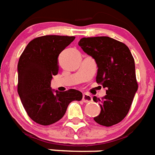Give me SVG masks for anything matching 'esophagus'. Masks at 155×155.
<instances>
[{"label": "esophagus", "mask_w": 155, "mask_h": 155, "mask_svg": "<svg viewBox=\"0 0 155 155\" xmlns=\"http://www.w3.org/2000/svg\"><path fill=\"white\" fill-rule=\"evenodd\" d=\"M92 97L89 94L84 93L83 94V102H85V103H89V102H92Z\"/></svg>", "instance_id": "esophagus-1"}]
</instances>
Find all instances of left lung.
I'll return each mask as SVG.
<instances>
[{"mask_svg": "<svg viewBox=\"0 0 155 155\" xmlns=\"http://www.w3.org/2000/svg\"><path fill=\"white\" fill-rule=\"evenodd\" d=\"M79 45L95 60L96 82L106 88L99 102L101 112L94 117L97 124L110 127L118 124L128 114L138 90L135 61L125 44L106 36L83 38Z\"/></svg>", "mask_w": 155, "mask_h": 155, "instance_id": "1", "label": "left lung"}]
</instances>
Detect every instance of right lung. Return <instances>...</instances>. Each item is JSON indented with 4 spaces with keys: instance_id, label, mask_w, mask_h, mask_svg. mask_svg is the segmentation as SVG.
<instances>
[{
    "instance_id": "1",
    "label": "right lung",
    "mask_w": 155,
    "mask_h": 155,
    "mask_svg": "<svg viewBox=\"0 0 155 155\" xmlns=\"http://www.w3.org/2000/svg\"><path fill=\"white\" fill-rule=\"evenodd\" d=\"M75 39L74 36L45 35L31 40L18 62V94L27 115L41 125L61 119L72 101L83 94L75 89L53 92V75L58 73V56Z\"/></svg>"
}]
</instances>
